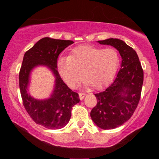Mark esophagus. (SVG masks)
<instances>
[{
  "label": "esophagus",
  "instance_id": "34e87169",
  "mask_svg": "<svg viewBox=\"0 0 159 159\" xmlns=\"http://www.w3.org/2000/svg\"><path fill=\"white\" fill-rule=\"evenodd\" d=\"M85 95H86V93H79V96H80V100L83 99Z\"/></svg>",
  "mask_w": 159,
  "mask_h": 159
}]
</instances>
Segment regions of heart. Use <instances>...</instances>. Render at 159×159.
Instances as JSON below:
<instances>
[{"mask_svg": "<svg viewBox=\"0 0 159 159\" xmlns=\"http://www.w3.org/2000/svg\"><path fill=\"white\" fill-rule=\"evenodd\" d=\"M119 63L120 58L115 48L81 45L71 50L69 57L58 58L57 68L65 83L71 88L77 86L82 75L83 85L90 84L94 89H100L111 81Z\"/></svg>", "mask_w": 159, "mask_h": 159, "instance_id": "obj_1", "label": "heart"}]
</instances>
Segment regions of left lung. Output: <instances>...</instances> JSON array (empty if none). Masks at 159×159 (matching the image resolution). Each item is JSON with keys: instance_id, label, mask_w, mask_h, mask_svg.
<instances>
[{"instance_id": "obj_1", "label": "left lung", "mask_w": 159, "mask_h": 159, "mask_svg": "<svg viewBox=\"0 0 159 159\" xmlns=\"http://www.w3.org/2000/svg\"><path fill=\"white\" fill-rule=\"evenodd\" d=\"M98 42L114 47L122 61L111 84L103 92L95 94L97 105L91 111L90 116L101 129H114L129 120L138 105L143 70L135 51L123 40L109 38Z\"/></svg>"}]
</instances>
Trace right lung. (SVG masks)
<instances>
[{
    "mask_svg": "<svg viewBox=\"0 0 159 159\" xmlns=\"http://www.w3.org/2000/svg\"><path fill=\"white\" fill-rule=\"evenodd\" d=\"M71 40L43 38L26 52L19 71V88L23 105L34 122L51 129H61L71 118V108L80 102L79 95L69 88L58 72L59 54L73 44ZM38 66H47L55 77V85L49 99L38 100L27 93L31 71Z\"/></svg>",
    "mask_w": 159,
    "mask_h": 159,
    "instance_id": "1",
    "label": "right lung"
}]
</instances>
